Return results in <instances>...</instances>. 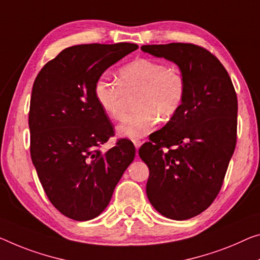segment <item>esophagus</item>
Returning a JSON list of instances; mask_svg holds the SVG:
<instances>
[{
    "label": "esophagus",
    "mask_w": 260,
    "mask_h": 260,
    "mask_svg": "<svg viewBox=\"0 0 260 260\" xmlns=\"http://www.w3.org/2000/svg\"><path fill=\"white\" fill-rule=\"evenodd\" d=\"M134 144H135V147H136V150H137L138 151V149H139V147H141L142 146V142L141 141H138V139H136V141H134Z\"/></svg>",
    "instance_id": "1"
}]
</instances>
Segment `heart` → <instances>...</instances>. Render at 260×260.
I'll return each instance as SVG.
<instances>
[{
  "mask_svg": "<svg viewBox=\"0 0 260 260\" xmlns=\"http://www.w3.org/2000/svg\"><path fill=\"white\" fill-rule=\"evenodd\" d=\"M131 94H136V110L123 117L116 131L121 137L134 139L149 133L158 119L167 122L177 115L185 99L186 81L178 70L139 58L119 69L117 81L102 75L94 85L95 101L113 119L122 116L125 96Z\"/></svg>",
  "mask_w": 260,
  "mask_h": 260,
  "instance_id": "obj_1",
  "label": "heart"
}]
</instances>
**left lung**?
I'll use <instances>...</instances> for the list:
<instances>
[{
    "label": "left lung",
    "instance_id": "8db88e82",
    "mask_svg": "<svg viewBox=\"0 0 260 260\" xmlns=\"http://www.w3.org/2000/svg\"><path fill=\"white\" fill-rule=\"evenodd\" d=\"M141 50L179 67L186 81L182 106L139 149L149 167L146 195L171 219H188L221 189L237 137V96L218 59L194 44L143 45Z\"/></svg>",
    "mask_w": 260,
    "mask_h": 260
}]
</instances>
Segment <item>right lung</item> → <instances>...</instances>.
I'll use <instances>...</instances> for the list:
<instances>
[{"instance_id": "1", "label": "right lung", "mask_w": 260, "mask_h": 260, "mask_svg": "<svg viewBox=\"0 0 260 260\" xmlns=\"http://www.w3.org/2000/svg\"><path fill=\"white\" fill-rule=\"evenodd\" d=\"M138 45L85 44L62 50L43 67L31 93L30 153L47 198L75 221L99 216L136 149L127 139L100 150L114 130L94 98V85L108 67Z\"/></svg>"}]
</instances>
